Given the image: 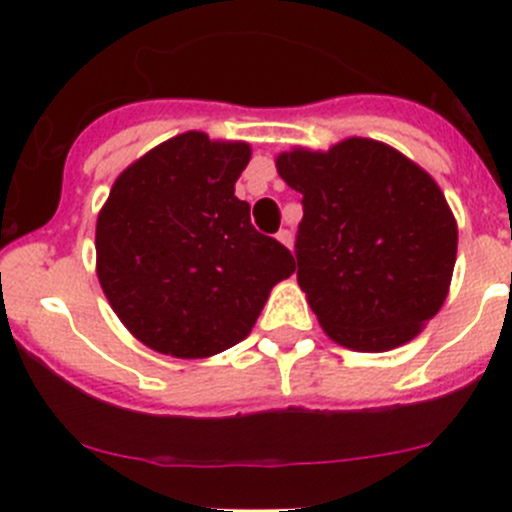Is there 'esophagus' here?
Instances as JSON below:
<instances>
[{
    "mask_svg": "<svg viewBox=\"0 0 512 512\" xmlns=\"http://www.w3.org/2000/svg\"><path fill=\"white\" fill-rule=\"evenodd\" d=\"M277 240H280L285 247H292V232L280 230V232H277Z\"/></svg>",
    "mask_w": 512,
    "mask_h": 512,
    "instance_id": "1",
    "label": "esophagus"
}]
</instances>
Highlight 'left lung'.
I'll return each instance as SVG.
<instances>
[{"label":"left lung","mask_w":512,"mask_h":512,"mask_svg":"<svg viewBox=\"0 0 512 512\" xmlns=\"http://www.w3.org/2000/svg\"><path fill=\"white\" fill-rule=\"evenodd\" d=\"M302 193L297 282L324 332L354 352H389L438 314L458 227L436 180L371 138L277 156Z\"/></svg>","instance_id":"8db88e82"}]
</instances>
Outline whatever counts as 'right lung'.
<instances>
[{"instance_id":"add662e5","label":"right lung","mask_w":512,"mask_h":512,"mask_svg":"<svg viewBox=\"0 0 512 512\" xmlns=\"http://www.w3.org/2000/svg\"><path fill=\"white\" fill-rule=\"evenodd\" d=\"M247 163V143L188 131L113 183L96 223L98 282L146 347L178 359L235 347L294 272L292 252L257 232L235 198Z\"/></svg>"}]
</instances>
